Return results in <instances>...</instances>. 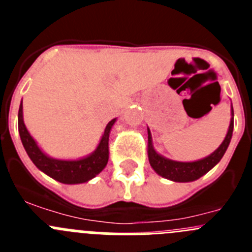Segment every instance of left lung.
<instances>
[{"label": "left lung", "mask_w": 252, "mask_h": 252, "mask_svg": "<svg viewBox=\"0 0 252 252\" xmlns=\"http://www.w3.org/2000/svg\"><path fill=\"white\" fill-rule=\"evenodd\" d=\"M231 115H232V119H231L230 122V127H228L226 137H224L221 145H220V148L213 151L211 155H208V157L203 158L201 160H198V161H174V160L166 159V158L161 157L154 149L153 137H151L150 130L148 128V157L151 168L157 171L158 174L161 175L162 178L170 179L173 182L187 183V182H193V180L199 179L202 175L208 173L216 164L220 162V160L222 159V157L226 153L227 148L230 145L233 131V108L231 110Z\"/></svg>", "instance_id": "1"}]
</instances>
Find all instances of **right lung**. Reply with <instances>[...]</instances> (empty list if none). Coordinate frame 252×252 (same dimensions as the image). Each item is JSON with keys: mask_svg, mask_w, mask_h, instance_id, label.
Instances as JSON below:
<instances>
[{"mask_svg": "<svg viewBox=\"0 0 252 252\" xmlns=\"http://www.w3.org/2000/svg\"><path fill=\"white\" fill-rule=\"evenodd\" d=\"M115 122L116 119L108 122L98 146L91 155L78 160H60L48 157L45 153L41 151L24 124L22 102L20 103L19 108V133L29 158L37 169L64 184L86 183L103 170L108 161V137Z\"/></svg>", "mask_w": 252, "mask_h": 252, "instance_id": "obj_1", "label": "right lung"}]
</instances>
